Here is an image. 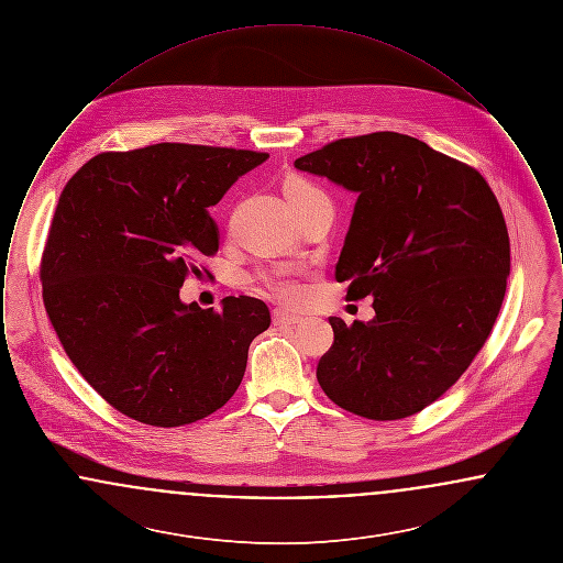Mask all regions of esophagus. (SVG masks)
<instances>
[{
	"mask_svg": "<svg viewBox=\"0 0 563 563\" xmlns=\"http://www.w3.org/2000/svg\"><path fill=\"white\" fill-rule=\"evenodd\" d=\"M272 321H274V324L283 327V324H297V322H301V317L295 314V312H289V310L276 308V310L272 312Z\"/></svg>",
	"mask_w": 563,
	"mask_h": 563,
	"instance_id": "obj_1",
	"label": "esophagus"
}]
</instances>
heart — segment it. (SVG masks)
Instances as JSON below:
<instances>
[{
	"label": "heart",
	"mask_w": 563,
	"mask_h": 563,
	"mask_svg": "<svg viewBox=\"0 0 563 563\" xmlns=\"http://www.w3.org/2000/svg\"><path fill=\"white\" fill-rule=\"evenodd\" d=\"M314 186L303 181V179H291L285 191H314ZM260 283L266 287L268 294L283 299V301H297L301 297V287L295 280L294 276L287 269H268V272H260Z\"/></svg>",
	"instance_id": "heart-1"
}]
</instances>
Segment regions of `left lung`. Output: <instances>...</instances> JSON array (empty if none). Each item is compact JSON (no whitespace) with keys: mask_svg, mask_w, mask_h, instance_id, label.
Masks as SVG:
<instances>
[{"mask_svg":"<svg viewBox=\"0 0 563 563\" xmlns=\"http://www.w3.org/2000/svg\"><path fill=\"white\" fill-rule=\"evenodd\" d=\"M356 191L335 280L374 297V321L331 317L324 395L369 420H401L450 390L507 294L510 242L482 173L401 133L338 139L295 161Z\"/></svg>","mask_w":563,"mask_h":563,"instance_id":"1","label":"left lung"}]
</instances>
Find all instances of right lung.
<instances>
[{"mask_svg": "<svg viewBox=\"0 0 563 563\" xmlns=\"http://www.w3.org/2000/svg\"><path fill=\"white\" fill-rule=\"evenodd\" d=\"M266 158L188 143L103 152L58 198L40 264L48 319L81 377L136 422L191 424L241 386L268 306L230 295L202 310L179 289L219 249L209 207Z\"/></svg>", "mask_w": 563, "mask_h": 563, "instance_id": "add662e5", "label": "right lung"}]
</instances>
